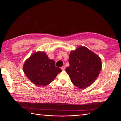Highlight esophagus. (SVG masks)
I'll return each mask as SVG.
<instances>
[{"label": "esophagus", "mask_w": 121, "mask_h": 121, "mask_svg": "<svg viewBox=\"0 0 121 121\" xmlns=\"http://www.w3.org/2000/svg\"><path fill=\"white\" fill-rule=\"evenodd\" d=\"M65 65H64V66L61 67V69H62V70H64V69H65Z\"/></svg>", "instance_id": "esophagus-1"}]
</instances>
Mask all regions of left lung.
<instances>
[{
  "label": "left lung",
  "instance_id": "1",
  "mask_svg": "<svg viewBox=\"0 0 121 121\" xmlns=\"http://www.w3.org/2000/svg\"><path fill=\"white\" fill-rule=\"evenodd\" d=\"M69 61V66L65 71L72 83L80 89L85 88L95 81L102 67L99 56L82 46L71 52Z\"/></svg>",
  "mask_w": 121,
  "mask_h": 121
}]
</instances>
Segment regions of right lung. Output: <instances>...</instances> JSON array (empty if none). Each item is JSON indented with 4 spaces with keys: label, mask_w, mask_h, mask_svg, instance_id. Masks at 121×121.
Wrapping results in <instances>:
<instances>
[{
    "label": "right lung",
    "mask_w": 121,
    "mask_h": 121,
    "mask_svg": "<svg viewBox=\"0 0 121 121\" xmlns=\"http://www.w3.org/2000/svg\"><path fill=\"white\" fill-rule=\"evenodd\" d=\"M23 70L32 83L40 86L48 85L61 72L60 68L56 67L54 60L49 59L43 52L32 54L25 61Z\"/></svg>",
    "instance_id": "obj_1"
}]
</instances>
